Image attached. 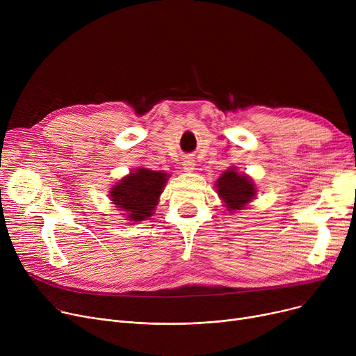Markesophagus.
<instances>
[{
    "label": "esophagus",
    "mask_w": 356,
    "mask_h": 356,
    "mask_svg": "<svg viewBox=\"0 0 356 356\" xmlns=\"http://www.w3.org/2000/svg\"><path fill=\"white\" fill-rule=\"evenodd\" d=\"M195 160L193 159H186L184 161H183V172H186V173H192L193 170H195Z\"/></svg>",
    "instance_id": "obj_1"
}]
</instances>
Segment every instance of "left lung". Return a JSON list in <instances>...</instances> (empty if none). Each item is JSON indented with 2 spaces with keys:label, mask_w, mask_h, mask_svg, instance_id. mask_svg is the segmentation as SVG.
I'll return each instance as SVG.
<instances>
[{
  "label": "left lung",
  "mask_w": 356,
  "mask_h": 356,
  "mask_svg": "<svg viewBox=\"0 0 356 356\" xmlns=\"http://www.w3.org/2000/svg\"><path fill=\"white\" fill-rule=\"evenodd\" d=\"M216 193L220 200L225 203L227 209L234 213L236 211L245 209L248 203L257 199V186L252 177L245 173L238 172L235 165L228 167L215 181Z\"/></svg>",
  "instance_id": "left-lung-1"
}]
</instances>
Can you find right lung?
<instances>
[{"instance_id": "1", "label": "right lung", "mask_w": 356, "mask_h": 356, "mask_svg": "<svg viewBox=\"0 0 356 356\" xmlns=\"http://www.w3.org/2000/svg\"><path fill=\"white\" fill-rule=\"evenodd\" d=\"M167 173L137 167L109 188L108 196L125 220L141 222L154 215L160 195L168 180Z\"/></svg>"}]
</instances>
